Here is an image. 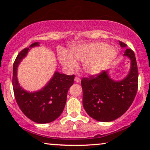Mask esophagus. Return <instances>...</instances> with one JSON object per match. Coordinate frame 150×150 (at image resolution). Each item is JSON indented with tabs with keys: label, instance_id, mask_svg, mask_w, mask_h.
I'll return each instance as SVG.
<instances>
[{
	"label": "esophagus",
	"instance_id": "1",
	"mask_svg": "<svg viewBox=\"0 0 150 150\" xmlns=\"http://www.w3.org/2000/svg\"><path fill=\"white\" fill-rule=\"evenodd\" d=\"M75 81L76 82H80V78L79 77H77V76L75 77Z\"/></svg>",
	"mask_w": 150,
	"mask_h": 150
}]
</instances>
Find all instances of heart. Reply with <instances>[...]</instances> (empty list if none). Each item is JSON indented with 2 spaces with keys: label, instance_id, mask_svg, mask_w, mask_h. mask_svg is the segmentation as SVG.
<instances>
[{
  "label": "heart",
  "instance_id": "b5f03b06",
  "mask_svg": "<svg viewBox=\"0 0 150 150\" xmlns=\"http://www.w3.org/2000/svg\"><path fill=\"white\" fill-rule=\"evenodd\" d=\"M116 51L105 43L97 42L79 45L70 49L69 54L61 52L59 60L63 66L72 69L76 66L75 61H84L83 70L90 75L101 73L116 56Z\"/></svg>",
  "mask_w": 150,
  "mask_h": 150
}]
</instances>
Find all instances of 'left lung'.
I'll list each match as a JSON object with an SVG mask.
<instances>
[{"instance_id": "8db88e82", "label": "left lung", "mask_w": 150, "mask_h": 150, "mask_svg": "<svg viewBox=\"0 0 150 150\" xmlns=\"http://www.w3.org/2000/svg\"><path fill=\"white\" fill-rule=\"evenodd\" d=\"M121 47L125 43L119 41ZM124 56L131 62L130 73L124 80L115 82L103 70L97 75L83 77L82 104L86 112L94 119L109 122L119 118L131 106L138 87V70L133 51L126 49Z\"/></svg>"}]
</instances>
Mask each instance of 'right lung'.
Returning a JSON list of instances; mask_svg holds the SVG:
<instances>
[{"label": "right lung", "mask_w": 150, "mask_h": 150, "mask_svg": "<svg viewBox=\"0 0 150 150\" xmlns=\"http://www.w3.org/2000/svg\"><path fill=\"white\" fill-rule=\"evenodd\" d=\"M39 46L35 42L30 47ZM29 48L22 50L13 63V87L17 104L22 113L32 121L48 123L58 118L64 109L68 89L74 83L75 75L56 72L53 78L42 90L30 93L22 89L17 79V68L27 55Z\"/></svg>", "instance_id": "1"}]
</instances>
